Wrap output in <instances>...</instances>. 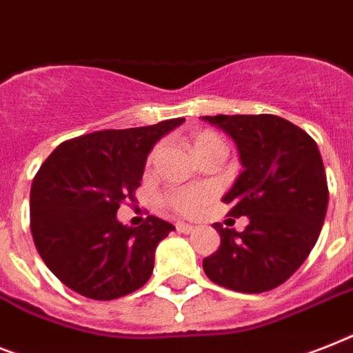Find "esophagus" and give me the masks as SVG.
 <instances>
[{
  "mask_svg": "<svg viewBox=\"0 0 353 353\" xmlns=\"http://www.w3.org/2000/svg\"><path fill=\"white\" fill-rule=\"evenodd\" d=\"M176 228L177 232H183V234H192V232L196 230V226L188 225V223H177Z\"/></svg>",
  "mask_w": 353,
  "mask_h": 353,
  "instance_id": "1",
  "label": "esophagus"
}]
</instances>
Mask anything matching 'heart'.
<instances>
[{"label":"heart","instance_id":"obj_1","mask_svg":"<svg viewBox=\"0 0 353 353\" xmlns=\"http://www.w3.org/2000/svg\"><path fill=\"white\" fill-rule=\"evenodd\" d=\"M212 147L225 148L223 139L214 132H199L194 137V152ZM208 197H210L208 190H203V188H179V190H172L168 194L167 205L170 206L172 210L190 216V214H196L208 201Z\"/></svg>","mask_w":353,"mask_h":353}]
</instances>
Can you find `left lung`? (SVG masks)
Segmentation results:
<instances>
[{
    "label": "left lung",
    "mask_w": 353,
    "mask_h": 353,
    "mask_svg": "<svg viewBox=\"0 0 353 353\" xmlns=\"http://www.w3.org/2000/svg\"><path fill=\"white\" fill-rule=\"evenodd\" d=\"M236 141L245 170L225 194L232 217H248L243 232L214 228L219 250L203 259L208 279L243 294L283 285L316 245L328 206L317 143L279 116H205Z\"/></svg>",
    "instance_id": "8db88e82"
}]
</instances>
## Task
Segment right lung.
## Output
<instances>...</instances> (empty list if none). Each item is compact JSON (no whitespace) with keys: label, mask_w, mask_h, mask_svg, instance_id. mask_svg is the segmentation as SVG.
I'll use <instances>...</instances> for the list:
<instances>
[{"label":"right lung","mask_w":353,"mask_h":353,"mask_svg":"<svg viewBox=\"0 0 353 353\" xmlns=\"http://www.w3.org/2000/svg\"><path fill=\"white\" fill-rule=\"evenodd\" d=\"M183 121L74 137L39 167L30 188V232L45 265L70 290L112 301L150 279L156 246L174 225L148 216L132 228L116 214L125 199H136L154 145Z\"/></svg>","instance_id":"1"}]
</instances>
